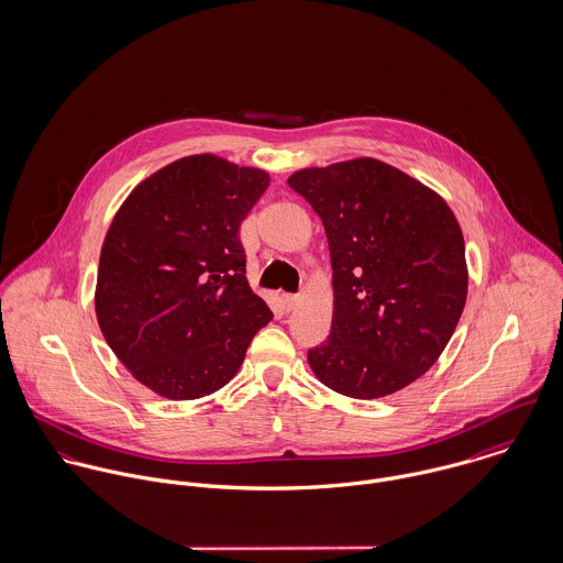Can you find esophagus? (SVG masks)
Segmentation results:
<instances>
[{
	"mask_svg": "<svg viewBox=\"0 0 563 563\" xmlns=\"http://www.w3.org/2000/svg\"><path fill=\"white\" fill-rule=\"evenodd\" d=\"M295 303H297V297L295 295H282V306L286 312H292L295 310Z\"/></svg>",
	"mask_w": 563,
	"mask_h": 563,
	"instance_id": "obj_1",
	"label": "esophagus"
}]
</instances>
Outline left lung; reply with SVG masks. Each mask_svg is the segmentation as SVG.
<instances>
[{
    "instance_id": "left-lung-1",
    "label": "left lung",
    "mask_w": 563,
    "mask_h": 563,
    "mask_svg": "<svg viewBox=\"0 0 563 563\" xmlns=\"http://www.w3.org/2000/svg\"><path fill=\"white\" fill-rule=\"evenodd\" d=\"M288 184L321 217L333 271L331 331L308 351L314 375L351 399L409 386L435 364L466 306L455 214L375 158L303 168Z\"/></svg>"
}]
</instances>
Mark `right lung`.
<instances>
[{"label": "right lung", "mask_w": 563, "mask_h": 563, "mask_svg": "<svg viewBox=\"0 0 563 563\" xmlns=\"http://www.w3.org/2000/svg\"><path fill=\"white\" fill-rule=\"evenodd\" d=\"M268 173L201 154L141 181L106 234L95 312L121 364L190 401L223 388L273 319L249 288L241 223Z\"/></svg>", "instance_id": "1"}]
</instances>
